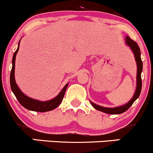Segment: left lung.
<instances>
[{"label": "left lung", "instance_id": "left-lung-1", "mask_svg": "<svg viewBox=\"0 0 153 153\" xmlns=\"http://www.w3.org/2000/svg\"><path fill=\"white\" fill-rule=\"evenodd\" d=\"M126 42L131 49L134 54L135 59H136L137 64V88L135 91L134 96L130 101L128 102L127 104L124 105L122 106L116 107V108H106V107L100 106L99 105H96L93 102L90 101L93 106L96 108V110L104 112V113L109 114H119L125 112L129 108L133 103L136 101V99L140 96V93L142 90V78H141V73L143 71V61L141 59V53H140V49L138 45L137 44L136 42L132 40L129 36L126 37Z\"/></svg>", "mask_w": 153, "mask_h": 153}]
</instances>
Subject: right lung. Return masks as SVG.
I'll return each instance as SVG.
<instances>
[{
  "mask_svg": "<svg viewBox=\"0 0 153 153\" xmlns=\"http://www.w3.org/2000/svg\"><path fill=\"white\" fill-rule=\"evenodd\" d=\"M19 49V47L17 50H16L13 56V59H12V69L10 71V84L11 90L13 93L14 94L15 96L16 97L17 100L22 105L24 108L26 109H29L31 111H34L38 112H46L49 111H52L57 108V106L60 104L61 102L62 101L63 98H64L65 93L68 87V83L66 84L65 86L63 88V89L61 91V92L58 94L57 97L54 99L50 100L48 101H39L37 100H34L31 99V98L28 97L26 95H24L20 89L19 88L18 85H16L15 81L14 78V71H15V60H16V56L17 52H18Z\"/></svg>",
  "mask_w": 153,
  "mask_h": 153,
  "instance_id": "add662e5",
  "label": "right lung"
}]
</instances>
